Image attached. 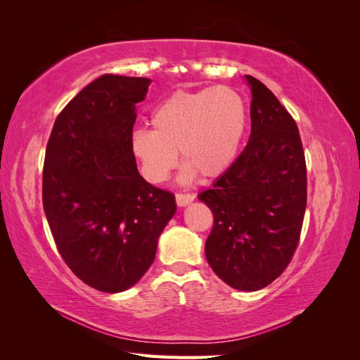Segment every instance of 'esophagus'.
<instances>
[{
	"instance_id": "1",
	"label": "esophagus",
	"mask_w": 360,
	"mask_h": 360,
	"mask_svg": "<svg viewBox=\"0 0 360 360\" xmlns=\"http://www.w3.org/2000/svg\"><path fill=\"white\" fill-rule=\"evenodd\" d=\"M195 200V195L193 193H176V202L180 207H184L191 204Z\"/></svg>"
}]
</instances>
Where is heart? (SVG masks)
<instances>
[{
  "label": "heart",
  "instance_id": "obj_1",
  "mask_svg": "<svg viewBox=\"0 0 360 360\" xmlns=\"http://www.w3.org/2000/svg\"><path fill=\"white\" fill-rule=\"evenodd\" d=\"M148 129H135L130 151L151 183L167 180L176 168L179 150L186 163V180L201 174L221 176L233 165L248 126V108L240 93L225 85L179 91L163 101Z\"/></svg>",
  "mask_w": 360,
  "mask_h": 360
}]
</instances>
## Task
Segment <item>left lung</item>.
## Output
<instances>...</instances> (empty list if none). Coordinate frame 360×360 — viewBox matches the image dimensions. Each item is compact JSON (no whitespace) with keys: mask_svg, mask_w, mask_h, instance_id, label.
<instances>
[{"mask_svg":"<svg viewBox=\"0 0 360 360\" xmlns=\"http://www.w3.org/2000/svg\"><path fill=\"white\" fill-rule=\"evenodd\" d=\"M250 136L212 189L198 195L213 213L205 258L225 284L257 291L287 269L307 209V162L299 129L276 96L252 76Z\"/></svg>","mask_w":360,"mask_h":360,"instance_id":"left-lung-1","label":"left lung"}]
</instances>
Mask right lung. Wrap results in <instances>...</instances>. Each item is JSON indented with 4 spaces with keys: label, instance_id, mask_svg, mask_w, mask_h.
Returning <instances> with one entry per match:
<instances>
[{
    "label": "right lung",
    "instance_id": "1",
    "mask_svg": "<svg viewBox=\"0 0 360 360\" xmlns=\"http://www.w3.org/2000/svg\"><path fill=\"white\" fill-rule=\"evenodd\" d=\"M150 79L102 75L58 114L43 165V209L64 263L86 285L120 292L155 261L177 210L174 193L139 176L130 151Z\"/></svg>",
    "mask_w": 360,
    "mask_h": 360
}]
</instances>
